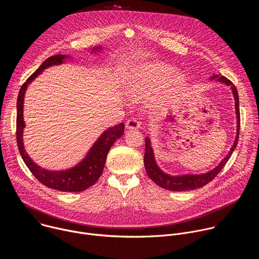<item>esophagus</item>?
Segmentation results:
<instances>
[{"instance_id": "obj_1", "label": "esophagus", "mask_w": 259, "mask_h": 259, "mask_svg": "<svg viewBox=\"0 0 259 259\" xmlns=\"http://www.w3.org/2000/svg\"><path fill=\"white\" fill-rule=\"evenodd\" d=\"M126 127H127L128 129H138V128L140 127V122L138 121V119L132 118V119H130V120L127 121Z\"/></svg>"}]
</instances>
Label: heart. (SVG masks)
<instances>
[{"label": "heart", "instance_id": "b5f03b06", "mask_svg": "<svg viewBox=\"0 0 259 259\" xmlns=\"http://www.w3.org/2000/svg\"><path fill=\"white\" fill-rule=\"evenodd\" d=\"M174 72V67L165 63H150L134 68L127 80V92L135 99H140L153 90L161 87ZM186 79L181 73H176L170 80L172 89L181 87Z\"/></svg>", "mask_w": 259, "mask_h": 259}]
</instances>
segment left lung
I'll list each match as a JSON object with an SVG mask.
<instances>
[{"label":"left lung","mask_w":259,"mask_h":259,"mask_svg":"<svg viewBox=\"0 0 259 259\" xmlns=\"http://www.w3.org/2000/svg\"><path fill=\"white\" fill-rule=\"evenodd\" d=\"M211 80H216L217 82L224 83L227 86H230L234 97H235V106H236V115H237V136L235 139V142L233 146L231 147V151L227 155V157L221 161L218 166H216L214 169L210 170L209 172L202 173V174H183V175H170L162 171L159 166L156 163L154 152H153V147L151 143V139L149 137L145 138V154H144V167L146 170L147 175L149 177L156 182L159 187L168 190V191H173V192H184V191H191V190H196L199 188H202L206 186L207 183H209L211 180L215 178V176L223 170L229 159L231 158L233 152L235 151L236 146L238 144L239 140V133H240V108H239V94L238 90L233 85V83L227 79L224 76H220L219 73H214V75L211 77Z\"/></svg>","instance_id":"1"}]
</instances>
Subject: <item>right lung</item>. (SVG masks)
<instances>
[{
    "instance_id": "1",
    "label": "right lung",
    "mask_w": 259,
    "mask_h": 259,
    "mask_svg": "<svg viewBox=\"0 0 259 259\" xmlns=\"http://www.w3.org/2000/svg\"><path fill=\"white\" fill-rule=\"evenodd\" d=\"M101 47H96L93 51L100 50ZM67 58L66 55H54L47 58L41 66L36 69L32 75L26 80V82L21 86L18 97H17V118H16V139L18 150L23 159L25 165L32 173V175L38 179L41 183L47 188L57 190L60 192H68L76 193L82 192L90 187L98 180L100 175L102 174L107 153L114 142L120 138L124 134L125 125L123 123L116 125L112 128L105 130L99 138L95 141L93 146L86 155L83 161H81L78 165L67 170L62 171H51L46 170L39 165H36L27 155L24 150L22 133L25 127L23 121V101L24 94L27 86L38 77L42 71L52 65L61 64L63 60Z\"/></svg>"
}]
</instances>
